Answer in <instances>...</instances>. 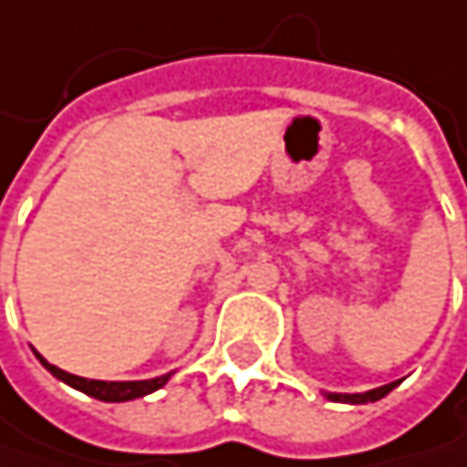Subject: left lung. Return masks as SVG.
Returning a JSON list of instances; mask_svg holds the SVG:
<instances>
[{
  "instance_id": "1",
  "label": "left lung",
  "mask_w": 467,
  "mask_h": 467,
  "mask_svg": "<svg viewBox=\"0 0 467 467\" xmlns=\"http://www.w3.org/2000/svg\"><path fill=\"white\" fill-rule=\"evenodd\" d=\"M398 384H400V381H392V384H384V387H376V389H368V392H357V395L325 392V398L327 400H335V403H354V406H359V403H376V400H381L384 395H389Z\"/></svg>"
}]
</instances>
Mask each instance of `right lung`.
Listing matches in <instances>:
<instances>
[{
	"label": "right lung",
	"mask_w": 467,
	"mask_h": 467,
	"mask_svg": "<svg viewBox=\"0 0 467 467\" xmlns=\"http://www.w3.org/2000/svg\"><path fill=\"white\" fill-rule=\"evenodd\" d=\"M35 357L43 362L50 376H56L58 381L69 384L72 389L88 395V398H97V400H105V403H127V400H138V398H145L156 389H161L172 373H164V376H156V379H145V381H99V379H83V376H72L56 365H50L43 354L35 351Z\"/></svg>",
	"instance_id": "1"
}]
</instances>
